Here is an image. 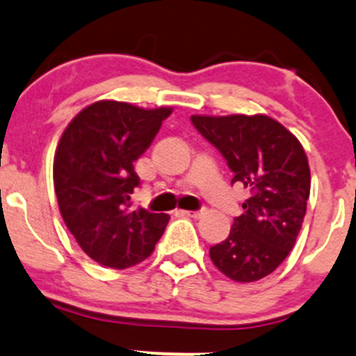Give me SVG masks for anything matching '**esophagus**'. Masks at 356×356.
Returning <instances> with one entry per match:
<instances>
[{
    "instance_id": "34e87169",
    "label": "esophagus",
    "mask_w": 356,
    "mask_h": 356,
    "mask_svg": "<svg viewBox=\"0 0 356 356\" xmlns=\"http://www.w3.org/2000/svg\"><path fill=\"white\" fill-rule=\"evenodd\" d=\"M183 216H188V218H193V220H197V218L204 216L206 214V211L200 209V211H181Z\"/></svg>"
}]
</instances>
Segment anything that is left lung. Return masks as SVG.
Masks as SVG:
<instances>
[{"mask_svg": "<svg viewBox=\"0 0 356 356\" xmlns=\"http://www.w3.org/2000/svg\"><path fill=\"white\" fill-rule=\"evenodd\" d=\"M197 131L220 150L251 197L230 235L209 249L211 261L235 282L270 275L296 244L309 197V166L301 143L268 115H192Z\"/></svg>", "mask_w": 356, "mask_h": 356, "instance_id": "left-lung-1", "label": "left lung"}]
</instances>
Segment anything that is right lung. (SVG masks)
I'll return each instance as SVG.
<instances>
[{"label": "right lung", "instance_id": "1", "mask_svg": "<svg viewBox=\"0 0 356 356\" xmlns=\"http://www.w3.org/2000/svg\"><path fill=\"white\" fill-rule=\"evenodd\" d=\"M171 112L100 100L83 108L60 138L54 161L60 213L79 248L100 265H138L164 234L168 214L131 209V193L140 185L133 163Z\"/></svg>", "mask_w": 356, "mask_h": 356}]
</instances>
